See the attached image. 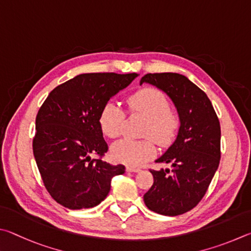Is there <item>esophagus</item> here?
I'll use <instances>...</instances> for the list:
<instances>
[{"label": "esophagus", "instance_id": "obj_1", "mask_svg": "<svg viewBox=\"0 0 251 251\" xmlns=\"http://www.w3.org/2000/svg\"><path fill=\"white\" fill-rule=\"evenodd\" d=\"M126 172H135V173L141 171L139 168H134V166H126Z\"/></svg>", "mask_w": 251, "mask_h": 251}]
</instances>
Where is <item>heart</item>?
Masks as SVG:
<instances>
[{
	"label": "heart",
	"instance_id": "obj_1",
	"mask_svg": "<svg viewBox=\"0 0 251 251\" xmlns=\"http://www.w3.org/2000/svg\"><path fill=\"white\" fill-rule=\"evenodd\" d=\"M131 114L147 118L142 135L150 137L143 140L123 139L111 148L114 161L126 165L137 166L150 160L155 154L153 138L161 147H168L176 138L179 129V118L170 109L166 96L156 88H143L130 95L126 99ZM126 113L120 105L108 102L101 110L99 125L102 133L110 139L119 138L125 132Z\"/></svg>",
	"mask_w": 251,
	"mask_h": 251
}]
</instances>
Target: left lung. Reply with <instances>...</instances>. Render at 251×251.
I'll return each mask as SVG.
<instances>
[{"label": "left lung", "mask_w": 251, "mask_h": 251, "mask_svg": "<svg viewBox=\"0 0 251 251\" xmlns=\"http://www.w3.org/2000/svg\"><path fill=\"white\" fill-rule=\"evenodd\" d=\"M143 82L172 99L181 121L176 140L155 161L173 169L150 170L154 183L143 200L152 212L177 216L194 208L207 192L221 161V125L208 97L183 75L147 74Z\"/></svg>", "instance_id": "left-lung-1"}]
</instances>
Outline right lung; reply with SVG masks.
<instances>
[{
    "instance_id": "add662e5",
    "label": "right lung",
    "mask_w": 251,
    "mask_h": 251,
    "mask_svg": "<svg viewBox=\"0 0 251 251\" xmlns=\"http://www.w3.org/2000/svg\"><path fill=\"white\" fill-rule=\"evenodd\" d=\"M138 74L78 75L50 91L36 116L33 153L47 192L69 209L99 205L111 179L125 166L102 161L108 146L99 125L101 110ZM99 155L91 159V155Z\"/></svg>"
}]
</instances>
